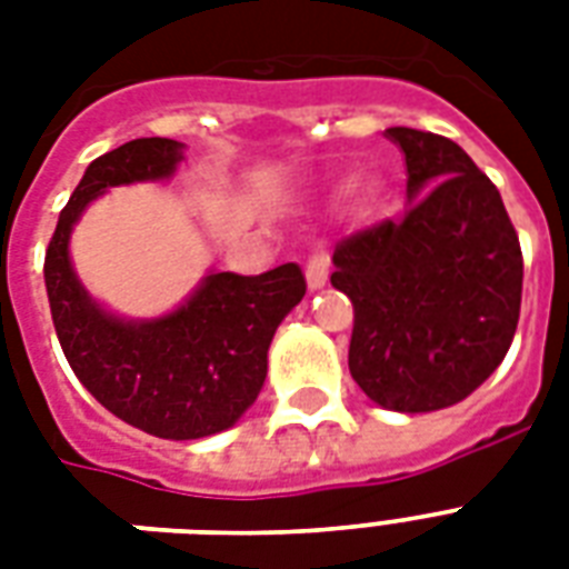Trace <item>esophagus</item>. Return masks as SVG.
<instances>
[{"label":"esophagus","instance_id":"obj_1","mask_svg":"<svg viewBox=\"0 0 569 569\" xmlns=\"http://www.w3.org/2000/svg\"><path fill=\"white\" fill-rule=\"evenodd\" d=\"M328 271H330V253L325 248L316 250L310 259H307V283L310 289H321L328 283Z\"/></svg>","mask_w":569,"mask_h":569}]
</instances>
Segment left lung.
<instances>
[{
  "instance_id": "left-lung-1",
  "label": "left lung",
  "mask_w": 569,
  "mask_h": 569,
  "mask_svg": "<svg viewBox=\"0 0 569 569\" xmlns=\"http://www.w3.org/2000/svg\"><path fill=\"white\" fill-rule=\"evenodd\" d=\"M407 212L351 232L330 283L355 303L348 369L375 405L431 413L463 401L511 348L522 250L502 197L455 141L389 127Z\"/></svg>"
}]
</instances>
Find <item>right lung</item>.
<instances>
[{"instance_id": "right-lung-1", "label": "right lung", "mask_w": 569, "mask_h": 569, "mask_svg": "<svg viewBox=\"0 0 569 569\" xmlns=\"http://www.w3.org/2000/svg\"><path fill=\"white\" fill-rule=\"evenodd\" d=\"M182 162L171 138H136L88 164L58 214L43 259L49 310L67 363L106 410L162 440H200L227 431L266 383L277 325L307 292L301 268L266 274H209L180 310L123 321L106 312L70 266V230L111 186L164 180Z\"/></svg>"}]
</instances>
